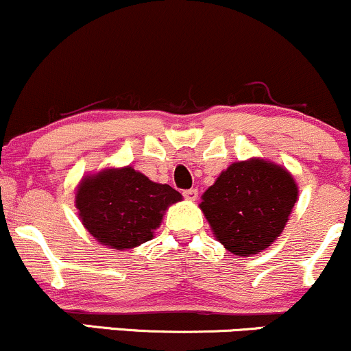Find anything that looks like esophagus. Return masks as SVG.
<instances>
[{"label":"esophagus","mask_w":351,"mask_h":351,"mask_svg":"<svg viewBox=\"0 0 351 351\" xmlns=\"http://www.w3.org/2000/svg\"><path fill=\"white\" fill-rule=\"evenodd\" d=\"M197 195H199V191H197V189H187V191H184V197H186L187 200H191V202L197 200Z\"/></svg>","instance_id":"1"}]
</instances>
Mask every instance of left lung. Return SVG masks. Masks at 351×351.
<instances>
[{"label":"left lung","mask_w":351,"mask_h":351,"mask_svg":"<svg viewBox=\"0 0 351 351\" xmlns=\"http://www.w3.org/2000/svg\"><path fill=\"white\" fill-rule=\"evenodd\" d=\"M298 186L283 165L252 157L232 162L202 194L214 237L234 255L269 249L289 222Z\"/></svg>","instance_id":"obj_1"}]
</instances>
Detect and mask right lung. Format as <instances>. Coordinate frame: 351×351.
Returning <instances> with one entry per match:
<instances>
[{
    "label": "right lung",
    "instance_id": "1",
    "mask_svg": "<svg viewBox=\"0 0 351 351\" xmlns=\"http://www.w3.org/2000/svg\"><path fill=\"white\" fill-rule=\"evenodd\" d=\"M180 200L176 189L152 182L131 165L84 176L74 195L86 230L114 250H129L151 240L165 210Z\"/></svg>",
    "mask_w": 351,
    "mask_h": 351
}]
</instances>
